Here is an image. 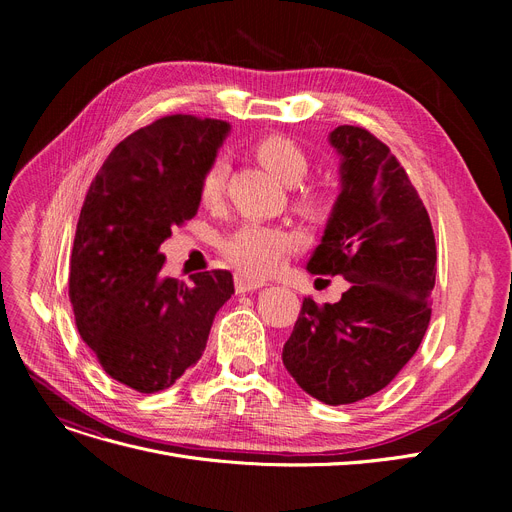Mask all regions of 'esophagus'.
I'll use <instances>...</instances> for the list:
<instances>
[{
  "label": "esophagus",
  "instance_id": "esophagus-1",
  "mask_svg": "<svg viewBox=\"0 0 512 512\" xmlns=\"http://www.w3.org/2000/svg\"><path fill=\"white\" fill-rule=\"evenodd\" d=\"M234 286H236V292H249V290H257V288H263L265 282L261 280H253L245 274H236L234 278Z\"/></svg>",
  "mask_w": 512,
  "mask_h": 512
}]
</instances>
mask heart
<instances>
[{"label": "heart", "mask_w": 512, "mask_h": 512, "mask_svg": "<svg viewBox=\"0 0 512 512\" xmlns=\"http://www.w3.org/2000/svg\"><path fill=\"white\" fill-rule=\"evenodd\" d=\"M255 157L286 184H297L294 203L305 213H317L324 207V193L315 186L303 184L309 172L307 151L290 139L288 134L272 132L257 139L253 145ZM228 164L222 155H215L199 178V199L203 205H215L226 188ZM299 236L272 224L247 222L222 240L224 257L249 278H263L278 272L284 261L299 249Z\"/></svg>", "instance_id": "1"}]
</instances>
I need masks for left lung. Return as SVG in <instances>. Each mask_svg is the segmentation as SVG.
Wrapping results in <instances>:
<instances>
[{
	"mask_svg": "<svg viewBox=\"0 0 512 512\" xmlns=\"http://www.w3.org/2000/svg\"><path fill=\"white\" fill-rule=\"evenodd\" d=\"M342 155V193L311 274L344 276L334 305L305 299L282 361L326 405H353L405 367L432 317L436 238L429 213L396 155L363 126L330 134Z\"/></svg>",
	"mask_w": 512,
	"mask_h": 512,
	"instance_id": "1",
	"label": "left lung"
}]
</instances>
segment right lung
Masks as SVG:
<instances>
[{"label":"right lung","instance_id":"right-lung-1","mask_svg":"<svg viewBox=\"0 0 512 512\" xmlns=\"http://www.w3.org/2000/svg\"><path fill=\"white\" fill-rule=\"evenodd\" d=\"M228 124L164 116L120 141L91 182L76 224L68 297L78 334L112 380L170 388L207 344L234 294L228 270L161 278L159 245L199 209V178Z\"/></svg>","mask_w":512,"mask_h":512}]
</instances>
